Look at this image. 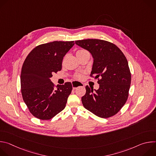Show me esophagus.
Here are the masks:
<instances>
[{"label":"esophagus","mask_w":156,"mask_h":156,"mask_svg":"<svg viewBox=\"0 0 156 156\" xmlns=\"http://www.w3.org/2000/svg\"><path fill=\"white\" fill-rule=\"evenodd\" d=\"M82 86H84V84L80 82V81H73V82H72V86H73V90H76V89L78 87Z\"/></svg>","instance_id":"1"}]
</instances>
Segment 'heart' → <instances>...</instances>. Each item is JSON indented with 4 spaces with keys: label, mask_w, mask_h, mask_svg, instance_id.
Returning a JSON list of instances; mask_svg holds the SVG:
<instances>
[{
    "label": "heart",
    "mask_w": 156,
    "mask_h": 156,
    "mask_svg": "<svg viewBox=\"0 0 156 156\" xmlns=\"http://www.w3.org/2000/svg\"><path fill=\"white\" fill-rule=\"evenodd\" d=\"M76 56H80L85 54H89V52L86 50H78L76 51ZM76 77L78 78H81L82 77V75L81 74H78L76 75Z\"/></svg>",
    "instance_id": "heart-1"
}]
</instances>
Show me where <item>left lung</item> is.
<instances>
[{
  "label": "left lung",
  "instance_id": "left-lung-1",
  "mask_svg": "<svg viewBox=\"0 0 156 156\" xmlns=\"http://www.w3.org/2000/svg\"><path fill=\"white\" fill-rule=\"evenodd\" d=\"M75 44L91 53L94 60L91 76L101 78L98 90L86 86V94L81 98L83 106L101 118L115 115L128 99L131 84L125 55L115 44L104 40L87 39Z\"/></svg>",
  "mask_w": 156,
  "mask_h": 156
}]
</instances>
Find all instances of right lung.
Returning a JSON list of instances; mask_svg holds the SVG:
<instances>
[{
    "mask_svg": "<svg viewBox=\"0 0 156 156\" xmlns=\"http://www.w3.org/2000/svg\"><path fill=\"white\" fill-rule=\"evenodd\" d=\"M74 41H54L41 44L27 57L22 66L21 94L30 112L41 120H49L63 110L72 90L70 82L54 87L51 80L61 70L63 57Z\"/></svg>",
    "mask_w": 156,
    "mask_h": 156,
    "instance_id": "1",
    "label": "right lung"
}]
</instances>
